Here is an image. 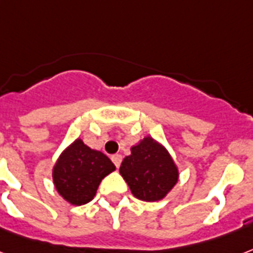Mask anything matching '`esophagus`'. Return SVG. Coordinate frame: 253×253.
Returning a JSON list of instances; mask_svg holds the SVG:
<instances>
[{
    "instance_id": "obj_1",
    "label": "esophagus",
    "mask_w": 253,
    "mask_h": 253,
    "mask_svg": "<svg viewBox=\"0 0 253 253\" xmlns=\"http://www.w3.org/2000/svg\"><path fill=\"white\" fill-rule=\"evenodd\" d=\"M111 161H113V163L115 165V167L118 169L119 166H121V163H122V155L115 154V155H113V157H111Z\"/></svg>"
}]
</instances>
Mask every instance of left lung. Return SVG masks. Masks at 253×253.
<instances>
[{
  "label": "left lung",
  "instance_id": "8db88e82",
  "mask_svg": "<svg viewBox=\"0 0 253 253\" xmlns=\"http://www.w3.org/2000/svg\"><path fill=\"white\" fill-rule=\"evenodd\" d=\"M119 172L135 198L158 202L172 190L179 178L178 167L159 142L146 136L123 159Z\"/></svg>",
  "mask_w": 253,
  "mask_h": 253
}]
</instances>
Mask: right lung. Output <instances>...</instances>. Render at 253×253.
<instances>
[{
    "mask_svg": "<svg viewBox=\"0 0 253 253\" xmlns=\"http://www.w3.org/2000/svg\"><path fill=\"white\" fill-rule=\"evenodd\" d=\"M114 169L115 166L103 152L92 150L78 138L58 158L53 182L66 202L82 206L92 200L102 179Z\"/></svg>",
    "mask_w": 253,
    "mask_h": 253,
    "instance_id": "right-lung-1",
    "label": "right lung"
}]
</instances>
